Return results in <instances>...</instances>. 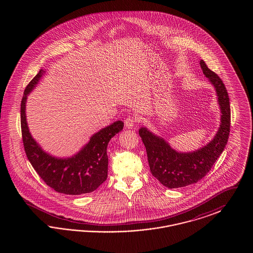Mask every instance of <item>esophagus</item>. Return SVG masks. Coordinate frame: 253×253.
<instances>
[{
  "mask_svg": "<svg viewBox=\"0 0 253 253\" xmlns=\"http://www.w3.org/2000/svg\"><path fill=\"white\" fill-rule=\"evenodd\" d=\"M124 123H125V126L127 127V128H132L136 123H137V120L134 118V117H132V116H129L128 118H126V120L124 121Z\"/></svg>",
  "mask_w": 253,
  "mask_h": 253,
  "instance_id": "obj_1",
  "label": "esophagus"
}]
</instances>
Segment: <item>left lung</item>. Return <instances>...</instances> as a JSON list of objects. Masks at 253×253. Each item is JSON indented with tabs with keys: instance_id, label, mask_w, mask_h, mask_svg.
I'll use <instances>...</instances> for the list:
<instances>
[{
	"instance_id": "obj_1",
	"label": "left lung",
	"mask_w": 253,
	"mask_h": 253,
	"mask_svg": "<svg viewBox=\"0 0 253 253\" xmlns=\"http://www.w3.org/2000/svg\"><path fill=\"white\" fill-rule=\"evenodd\" d=\"M200 67L215 88L221 112L220 126L213 138L200 149L181 153L146 127H141L138 132L146 148L152 174L169 189L186 187L202 179L223 153L229 139L230 106L227 89L222 80L208 68L203 60H200Z\"/></svg>"
}]
</instances>
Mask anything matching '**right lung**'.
<instances>
[{"label":"right lung","mask_w":253,"mask_h":253,"mask_svg":"<svg viewBox=\"0 0 253 253\" xmlns=\"http://www.w3.org/2000/svg\"><path fill=\"white\" fill-rule=\"evenodd\" d=\"M44 74L45 71L41 69L26 86L21 103V127L26 157L40 177L56 192L71 195L92 193L107 178V146L111 138L123 129L124 124L121 121H115L99 130L73 157L60 158L49 155L32 137L25 115L27 96Z\"/></svg>","instance_id":"1"}]
</instances>
